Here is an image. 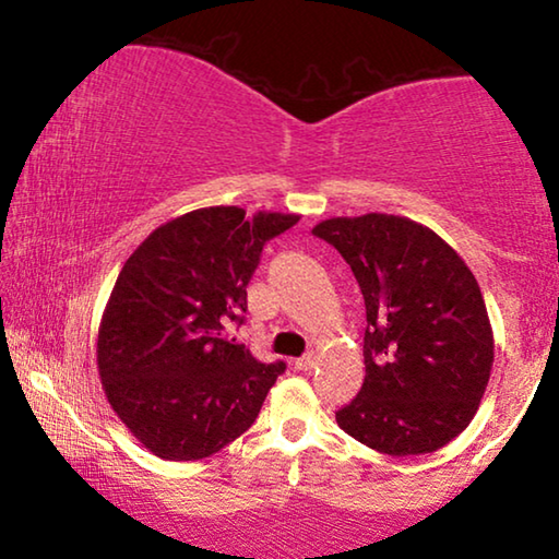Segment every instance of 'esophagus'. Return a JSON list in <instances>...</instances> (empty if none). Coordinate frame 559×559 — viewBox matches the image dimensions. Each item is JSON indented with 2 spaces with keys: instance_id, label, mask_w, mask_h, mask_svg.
Masks as SVG:
<instances>
[{
  "instance_id": "esophagus-1",
  "label": "esophagus",
  "mask_w": 559,
  "mask_h": 559,
  "mask_svg": "<svg viewBox=\"0 0 559 559\" xmlns=\"http://www.w3.org/2000/svg\"><path fill=\"white\" fill-rule=\"evenodd\" d=\"M316 365H318V355L316 353H308V355H302V357L296 359V367H298V370H302V372L313 370Z\"/></svg>"
}]
</instances>
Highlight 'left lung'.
Instances as JSON below:
<instances>
[{"mask_svg": "<svg viewBox=\"0 0 559 559\" xmlns=\"http://www.w3.org/2000/svg\"><path fill=\"white\" fill-rule=\"evenodd\" d=\"M353 269L365 298V382L337 427L390 456L447 447L468 427L493 370L484 293L437 231L394 214L313 226Z\"/></svg>", "mask_w": 559, "mask_h": 559, "instance_id": "left-lung-1", "label": "left lung"}]
</instances>
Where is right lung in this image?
Listing matches in <instances>:
<instances>
[{"label":"right lung","mask_w":559,"mask_h":559,"mask_svg":"<svg viewBox=\"0 0 559 559\" xmlns=\"http://www.w3.org/2000/svg\"><path fill=\"white\" fill-rule=\"evenodd\" d=\"M298 214L204 206L165 222L130 253L98 328L108 402L147 451L200 461L257 421L283 362L226 335L241 323L263 243Z\"/></svg>","instance_id":"add662e5"}]
</instances>
